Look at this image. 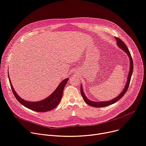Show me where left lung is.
<instances>
[{
  "label": "left lung",
  "instance_id": "8db88e82",
  "mask_svg": "<svg viewBox=\"0 0 146 146\" xmlns=\"http://www.w3.org/2000/svg\"><path fill=\"white\" fill-rule=\"evenodd\" d=\"M115 39H116V45L118 46L119 48H120L121 49H122L126 54H127V55L128 56L129 58V60H130V67H129V72L128 74V76H127V78L126 80V84L124 88L123 89V91L121 92V93L119 94V96H117L116 97L113 98V99L110 100V101H100V102H97V101H92L90 100L89 99L87 98V97L86 96L84 92L83 91V86L82 84H81V87H80V91H81V94L83 98V100H84V101L86 102V103H87L88 105H89L90 106H92V107H97V108H100V107H107V106H108L110 105H112L114 103H115L116 102L118 101L119 100H120L126 92L128 88H129V86L130 82V79L131 77V75H132V73H133V60H132V58L131 56L130 53L127 48V47L126 46V45H125V44L121 40V39H119L118 38H115Z\"/></svg>",
  "mask_w": 146,
  "mask_h": 146
}]
</instances>
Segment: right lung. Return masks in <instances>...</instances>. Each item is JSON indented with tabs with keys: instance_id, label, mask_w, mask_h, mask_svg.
<instances>
[{
	"instance_id": "right-lung-1",
	"label": "right lung",
	"mask_w": 146,
	"mask_h": 146,
	"mask_svg": "<svg viewBox=\"0 0 146 146\" xmlns=\"http://www.w3.org/2000/svg\"><path fill=\"white\" fill-rule=\"evenodd\" d=\"M9 76V82H10V84L12 91L13 92V94H14V96H15L17 100V101L21 104L24 106L25 107L36 112H47V111H51L53 109L56 108L59 105L62 98L63 91L64 88L69 80L68 78L64 79L63 80H62L60 82V83L57 87L56 90L45 99L39 101L31 102V101H26L22 99V98H21L17 94V92L15 91V90H14V88H13L12 86L11 80L10 79V77L9 76Z\"/></svg>"
}]
</instances>
